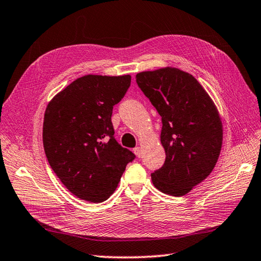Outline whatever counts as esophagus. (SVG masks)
<instances>
[{
	"label": "esophagus",
	"mask_w": 261,
	"mask_h": 261,
	"mask_svg": "<svg viewBox=\"0 0 261 261\" xmlns=\"http://www.w3.org/2000/svg\"><path fill=\"white\" fill-rule=\"evenodd\" d=\"M134 153L136 154L137 158H141V156H142V148H141L140 146H136V147L134 148Z\"/></svg>",
	"instance_id": "1"
}]
</instances>
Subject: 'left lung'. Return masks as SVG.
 Listing matches in <instances>:
<instances>
[{
  "mask_svg": "<svg viewBox=\"0 0 261 261\" xmlns=\"http://www.w3.org/2000/svg\"><path fill=\"white\" fill-rule=\"evenodd\" d=\"M136 82L162 118L166 161L151 174L153 185L164 194L184 196L208 177L220 156L219 111L197 80L179 68L137 73Z\"/></svg>",
  "mask_w": 261,
  "mask_h": 261,
  "instance_id": "left-lung-1",
  "label": "left lung"
}]
</instances>
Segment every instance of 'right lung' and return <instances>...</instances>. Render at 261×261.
Wrapping results in <instances>:
<instances>
[{
  "label": "right lung",
  "mask_w": 261,
  "mask_h": 261,
  "mask_svg": "<svg viewBox=\"0 0 261 261\" xmlns=\"http://www.w3.org/2000/svg\"><path fill=\"white\" fill-rule=\"evenodd\" d=\"M130 75H84L50 100L42 142L49 166L77 198L101 203L118 186L135 154L115 140L114 106L124 98Z\"/></svg>",
  "instance_id": "obj_1"
}]
</instances>
